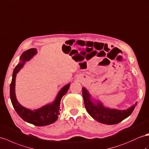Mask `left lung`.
<instances>
[{
    "label": "left lung",
    "instance_id": "obj_1",
    "mask_svg": "<svg viewBox=\"0 0 149 149\" xmlns=\"http://www.w3.org/2000/svg\"><path fill=\"white\" fill-rule=\"evenodd\" d=\"M82 96L87 111L94 120L106 125H114L122 121L130 115L137 104L136 102L127 110L110 109L104 107L100 101H96V103L93 102L84 87L82 88Z\"/></svg>",
    "mask_w": 149,
    "mask_h": 149
}]
</instances>
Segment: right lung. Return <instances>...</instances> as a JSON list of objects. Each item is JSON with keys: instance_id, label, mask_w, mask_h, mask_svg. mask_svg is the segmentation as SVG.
<instances>
[{"instance_id": "obj_1", "label": "right lung", "mask_w": 149, "mask_h": 149, "mask_svg": "<svg viewBox=\"0 0 149 149\" xmlns=\"http://www.w3.org/2000/svg\"><path fill=\"white\" fill-rule=\"evenodd\" d=\"M37 49L31 48L24 52L20 57L21 62L15 67L13 74L12 82L10 85V97L14 109L22 120L38 127L47 126L54 123L58 119L60 114V104L62 97L67 93L70 87V84L65 86L60 91L55 100L52 103L45 105L36 110H30L22 106L16 100L15 94V81L17 72L24 66L26 61H28L36 54Z\"/></svg>"}]
</instances>
